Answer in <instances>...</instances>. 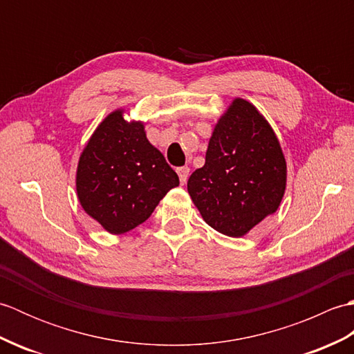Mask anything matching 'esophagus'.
I'll list each match as a JSON object with an SVG mask.
<instances>
[{"mask_svg":"<svg viewBox=\"0 0 354 354\" xmlns=\"http://www.w3.org/2000/svg\"><path fill=\"white\" fill-rule=\"evenodd\" d=\"M176 171L179 175V181H181V184H185L187 179H189V175H190V167L184 165V167H179Z\"/></svg>","mask_w":354,"mask_h":354,"instance_id":"obj_1","label":"esophagus"}]
</instances>
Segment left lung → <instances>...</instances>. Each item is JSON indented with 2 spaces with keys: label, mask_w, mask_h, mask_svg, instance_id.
I'll return each instance as SVG.
<instances>
[{
  "label": "left lung",
  "mask_w": 354,
  "mask_h": 354,
  "mask_svg": "<svg viewBox=\"0 0 354 354\" xmlns=\"http://www.w3.org/2000/svg\"><path fill=\"white\" fill-rule=\"evenodd\" d=\"M286 160L272 127L257 108L234 99L214 126L204 167L187 183L204 221L230 237H242L280 207Z\"/></svg>",
  "instance_id": "left-lung-1"
}]
</instances>
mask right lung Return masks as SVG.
<instances>
[{
  "instance_id": "add662e5",
  "label": "right lung",
  "mask_w": 354,
  "mask_h": 354,
  "mask_svg": "<svg viewBox=\"0 0 354 354\" xmlns=\"http://www.w3.org/2000/svg\"><path fill=\"white\" fill-rule=\"evenodd\" d=\"M117 109L97 126L79 158L76 190L82 208L111 234L146 222L169 190L176 171L150 145L145 124L126 122Z\"/></svg>"
}]
</instances>
